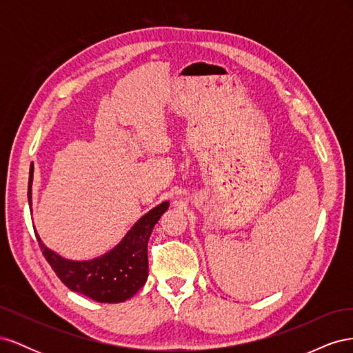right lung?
Masks as SVG:
<instances>
[{
  "mask_svg": "<svg viewBox=\"0 0 353 353\" xmlns=\"http://www.w3.org/2000/svg\"><path fill=\"white\" fill-rule=\"evenodd\" d=\"M32 179L34 163L29 170V206H32ZM168 208L169 201L160 203L128 231L114 249L91 261H68L61 258L41 241L35 231L37 240L51 268L72 292L81 293L100 303H121L131 299L147 281V243L156 222Z\"/></svg>",
  "mask_w": 353,
  "mask_h": 353,
  "instance_id": "right-lung-1",
  "label": "right lung"
}]
</instances>
